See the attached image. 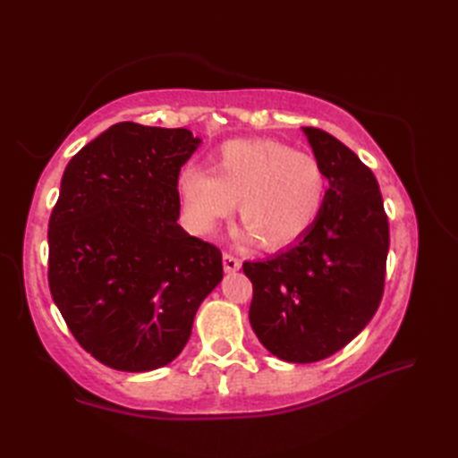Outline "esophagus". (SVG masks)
<instances>
[{
	"mask_svg": "<svg viewBox=\"0 0 458 458\" xmlns=\"http://www.w3.org/2000/svg\"><path fill=\"white\" fill-rule=\"evenodd\" d=\"M240 266H242L240 258H236L234 254H230V251H224V269L230 271V274H232V271H238Z\"/></svg>",
	"mask_w": 458,
	"mask_h": 458,
	"instance_id": "esophagus-1",
	"label": "esophagus"
}]
</instances>
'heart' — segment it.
I'll return each instance as SVG.
<instances>
[{"label": "heart", "instance_id": "obj_1", "mask_svg": "<svg viewBox=\"0 0 458 458\" xmlns=\"http://www.w3.org/2000/svg\"><path fill=\"white\" fill-rule=\"evenodd\" d=\"M181 197L191 228L207 234L238 202V216L259 246L279 250L303 238L317 222L327 173L317 157L276 140H236L212 157V174L187 169Z\"/></svg>", "mask_w": 458, "mask_h": 458}]
</instances>
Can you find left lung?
Listing matches in <instances>:
<instances>
[{
	"label": "left lung",
	"instance_id": "obj_1",
	"mask_svg": "<svg viewBox=\"0 0 458 458\" xmlns=\"http://www.w3.org/2000/svg\"><path fill=\"white\" fill-rule=\"evenodd\" d=\"M328 179L317 222L297 244L244 261L254 287L250 325L285 362H318L372 320L384 295L390 224L369 167L343 141L303 128Z\"/></svg>",
	"mask_w": 458,
	"mask_h": 458
}]
</instances>
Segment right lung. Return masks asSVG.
Returning <instances> with one entry per match:
<instances>
[{
	"label": "right lung",
	"mask_w": 458,
	"mask_h": 458,
	"mask_svg": "<svg viewBox=\"0 0 458 458\" xmlns=\"http://www.w3.org/2000/svg\"><path fill=\"white\" fill-rule=\"evenodd\" d=\"M200 143L120 122L68 161L48 220V287L79 344L122 372L181 354L222 251L179 224V173Z\"/></svg>",
	"instance_id": "1"
}]
</instances>
